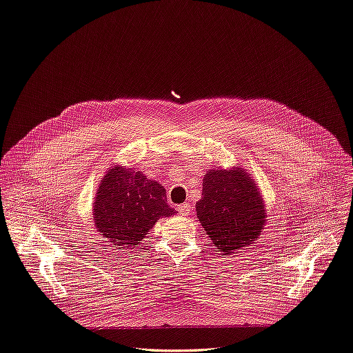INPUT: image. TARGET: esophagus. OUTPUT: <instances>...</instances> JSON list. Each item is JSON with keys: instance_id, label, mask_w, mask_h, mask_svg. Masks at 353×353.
<instances>
[{"instance_id": "34e87169", "label": "esophagus", "mask_w": 353, "mask_h": 353, "mask_svg": "<svg viewBox=\"0 0 353 353\" xmlns=\"http://www.w3.org/2000/svg\"><path fill=\"white\" fill-rule=\"evenodd\" d=\"M176 210L181 215H188L191 212V205L190 204H181V205L176 207Z\"/></svg>"}]
</instances>
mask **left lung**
Returning <instances> with one entry per match:
<instances>
[{"label":"left lung","instance_id":"left-lung-1","mask_svg":"<svg viewBox=\"0 0 353 353\" xmlns=\"http://www.w3.org/2000/svg\"><path fill=\"white\" fill-rule=\"evenodd\" d=\"M196 203L198 221L223 254L253 244L265 223V210L256 182L240 168L210 171Z\"/></svg>","mask_w":353,"mask_h":353}]
</instances>
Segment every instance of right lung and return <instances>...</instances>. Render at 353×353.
Wrapping results in <instances>:
<instances>
[{
    "instance_id": "right-lung-1",
    "label": "right lung",
    "mask_w": 353,
    "mask_h": 353,
    "mask_svg": "<svg viewBox=\"0 0 353 353\" xmlns=\"http://www.w3.org/2000/svg\"><path fill=\"white\" fill-rule=\"evenodd\" d=\"M165 188L139 171L114 166L99 185L93 220L97 231L117 250L137 248L149 230L174 210Z\"/></svg>"
}]
</instances>
